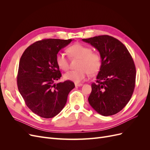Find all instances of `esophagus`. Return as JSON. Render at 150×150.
I'll list each match as a JSON object with an SVG mask.
<instances>
[{
    "mask_svg": "<svg viewBox=\"0 0 150 150\" xmlns=\"http://www.w3.org/2000/svg\"><path fill=\"white\" fill-rule=\"evenodd\" d=\"M83 86V84H75L76 88H78V87H79V86Z\"/></svg>",
    "mask_w": 150,
    "mask_h": 150,
    "instance_id": "34e87169",
    "label": "esophagus"
}]
</instances>
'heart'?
<instances>
[{
	"instance_id": "1",
	"label": "heart",
	"mask_w": 150,
	"mask_h": 150,
	"mask_svg": "<svg viewBox=\"0 0 150 150\" xmlns=\"http://www.w3.org/2000/svg\"><path fill=\"white\" fill-rule=\"evenodd\" d=\"M67 52L71 57L79 59L78 70H71L64 74V78L76 83L82 82L88 74L94 75L99 71L102 64L101 55L97 52L92 51V49L82 44H75L68 47ZM57 66L63 71L69 68V61L65 54L59 52L56 56Z\"/></svg>"
}]
</instances>
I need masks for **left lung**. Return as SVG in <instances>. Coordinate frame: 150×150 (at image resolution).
I'll return each mask as SVG.
<instances>
[{
  "label": "left lung",
  "mask_w": 150,
  "mask_h": 150,
  "mask_svg": "<svg viewBox=\"0 0 150 150\" xmlns=\"http://www.w3.org/2000/svg\"><path fill=\"white\" fill-rule=\"evenodd\" d=\"M99 52L102 64L91 84L88 101L94 110L104 116H111L124 108L135 87L136 67L126 46L108 35L83 39Z\"/></svg>",
  "instance_id": "obj_1"
}]
</instances>
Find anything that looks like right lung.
<instances>
[{"label": "right lung", "instance_id": "obj_1", "mask_svg": "<svg viewBox=\"0 0 150 150\" xmlns=\"http://www.w3.org/2000/svg\"><path fill=\"white\" fill-rule=\"evenodd\" d=\"M71 41L57 39L38 40L27 48L21 57L18 89L27 106L44 118H51L61 111L68 94L75 87L69 80L54 83L61 77L56 54Z\"/></svg>", "mask_w": 150, "mask_h": 150}]
</instances>
